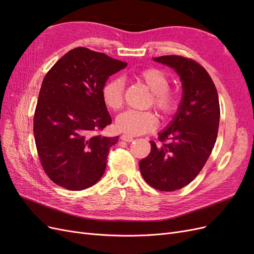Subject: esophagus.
Wrapping results in <instances>:
<instances>
[{"label": "esophagus", "mask_w": 254, "mask_h": 254, "mask_svg": "<svg viewBox=\"0 0 254 254\" xmlns=\"http://www.w3.org/2000/svg\"><path fill=\"white\" fill-rule=\"evenodd\" d=\"M121 139H122L123 141H125V142H132V141H133V137L130 136V135H127V134H123V135L121 136Z\"/></svg>", "instance_id": "obj_1"}]
</instances>
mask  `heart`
Listing matches in <instances>:
<instances>
[{
	"label": "heart",
	"mask_w": 254,
	"mask_h": 254,
	"mask_svg": "<svg viewBox=\"0 0 254 254\" xmlns=\"http://www.w3.org/2000/svg\"><path fill=\"white\" fill-rule=\"evenodd\" d=\"M136 79L144 83L152 93V104L163 114H171L177 107V97L170 92L167 76L156 67H149L136 75ZM125 84L122 78L115 77L107 81L102 90L105 105L109 109H120L124 102ZM158 125L157 117L149 111L127 110L119 114L115 127L128 135H140L155 130Z\"/></svg>",
	"instance_id": "obj_1"
}]
</instances>
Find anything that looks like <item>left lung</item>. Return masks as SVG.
<instances>
[{
  "label": "left lung",
  "mask_w": 254,
  "mask_h": 254,
  "mask_svg": "<svg viewBox=\"0 0 254 254\" xmlns=\"http://www.w3.org/2000/svg\"><path fill=\"white\" fill-rule=\"evenodd\" d=\"M152 59L179 75L182 97L173 120L159 132L160 145L150 141V153L139 165L150 187L172 191L193 181L209 159L218 132L219 101L210 75L196 61L174 55Z\"/></svg>",
  "instance_id": "1"
}]
</instances>
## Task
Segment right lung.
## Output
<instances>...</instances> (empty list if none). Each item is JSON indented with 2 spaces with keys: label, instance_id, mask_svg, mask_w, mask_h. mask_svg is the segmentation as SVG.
Here are the masks:
<instances>
[{
  "label": "right lung",
  "instance_id": "1",
  "mask_svg": "<svg viewBox=\"0 0 254 254\" xmlns=\"http://www.w3.org/2000/svg\"><path fill=\"white\" fill-rule=\"evenodd\" d=\"M126 63L86 48L67 52L45 75L34 117L44 172L57 186L81 190L102 178L119 136L96 134L111 124L102 90Z\"/></svg>",
  "mask_w": 254,
  "mask_h": 254
}]
</instances>
